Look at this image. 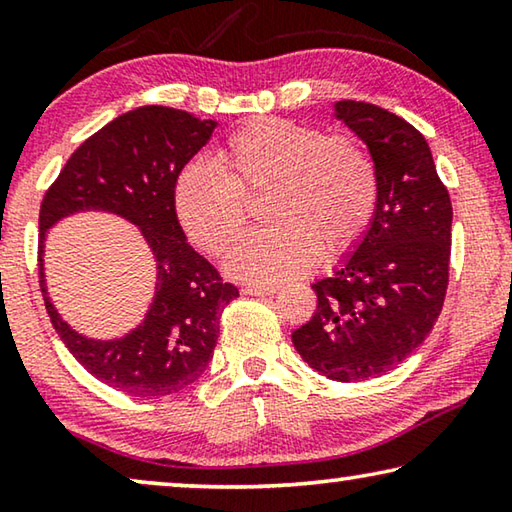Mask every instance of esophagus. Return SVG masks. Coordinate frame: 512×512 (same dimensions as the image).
I'll return each mask as SVG.
<instances>
[{"mask_svg": "<svg viewBox=\"0 0 512 512\" xmlns=\"http://www.w3.org/2000/svg\"><path fill=\"white\" fill-rule=\"evenodd\" d=\"M277 291L275 284H246L244 293L246 296H273Z\"/></svg>", "mask_w": 512, "mask_h": 512, "instance_id": "34e87169", "label": "esophagus"}]
</instances>
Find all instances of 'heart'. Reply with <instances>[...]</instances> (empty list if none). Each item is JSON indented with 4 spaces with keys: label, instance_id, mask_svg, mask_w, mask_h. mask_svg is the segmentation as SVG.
<instances>
[{
    "label": "heart",
    "instance_id": "b5f03b06",
    "mask_svg": "<svg viewBox=\"0 0 512 512\" xmlns=\"http://www.w3.org/2000/svg\"><path fill=\"white\" fill-rule=\"evenodd\" d=\"M268 189L266 221L232 250V277L271 284L307 273L363 237L379 183L370 155L343 135L284 119H257L230 135L216 167L192 162L173 187V210L192 244L221 255L246 225V201Z\"/></svg>",
    "mask_w": 512,
    "mask_h": 512
}]
</instances>
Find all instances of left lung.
Wrapping results in <instances>:
<instances>
[{"mask_svg":"<svg viewBox=\"0 0 512 512\" xmlns=\"http://www.w3.org/2000/svg\"><path fill=\"white\" fill-rule=\"evenodd\" d=\"M334 119L368 146L377 205L332 275L311 284L316 311L291 341L327 379L363 381L420 348L443 309L452 201L427 140L409 121L363 101H336Z\"/></svg>","mask_w":512,"mask_h":512,"instance_id":"8db88e82","label":"left lung"}]
</instances>
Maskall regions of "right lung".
<instances>
[{
	"mask_svg": "<svg viewBox=\"0 0 512 512\" xmlns=\"http://www.w3.org/2000/svg\"><path fill=\"white\" fill-rule=\"evenodd\" d=\"M214 119L142 106L88 137L49 187L40 207V287L54 329L76 361L117 391L162 397L203 375L219 339V316L239 298L216 268L187 244L173 210L180 171L210 142ZM83 211L135 224L156 262V291L143 323L117 340H90L57 314L44 280L48 230Z\"/></svg>",
	"mask_w": 512,
	"mask_h": 512,
	"instance_id": "add662e5",
	"label": "right lung"
}]
</instances>
